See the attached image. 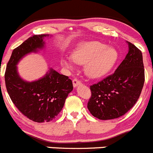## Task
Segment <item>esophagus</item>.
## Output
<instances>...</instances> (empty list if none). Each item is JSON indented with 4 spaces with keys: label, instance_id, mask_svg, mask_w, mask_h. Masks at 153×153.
Returning a JSON list of instances; mask_svg holds the SVG:
<instances>
[{
    "label": "esophagus",
    "instance_id": "1",
    "mask_svg": "<svg viewBox=\"0 0 153 153\" xmlns=\"http://www.w3.org/2000/svg\"><path fill=\"white\" fill-rule=\"evenodd\" d=\"M82 85V82L79 81V80L76 79H73V85H74V87L76 88L78 85Z\"/></svg>",
    "mask_w": 153,
    "mask_h": 153
}]
</instances>
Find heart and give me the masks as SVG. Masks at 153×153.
<instances>
[{"mask_svg": "<svg viewBox=\"0 0 153 153\" xmlns=\"http://www.w3.org/2000/svg\"><path fill=\"white\" fill-rule=\"evenodd\" d=\"M118 57L119 53L116 48L100 41L82 42L72 55L74 62L85 65V73L93 79L106 75L116 64ZM62 63L68 68H73V62L69 59H63Z\"/></svg>", "mask_w": 153, "mask_h": 153, "instance_id": "obj_1", "label": "heart"}]
</instances>
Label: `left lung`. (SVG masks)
<instances>
[{
  "label": "left lung",
  "instance_id": "left-lung-1",
  "mask_svg": "<svg viewBox=\"0 0 153 153\" xmlns=\"http://www.w3.org/2000/svg\"><path fill=\"white\" fill-rule=\"evenodd\" d=\"M128 53L113 74L91 85L88 108L101 120L119 118L130 111L138 101L144 83L141 51L131 42Z\"/></svg>",
  "mask_w": 153,
  "mask_h": 153
}]
</instances>
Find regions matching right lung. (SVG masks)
Returning a JSON list of instances; mask_svg holds the SVG:
<instances>
[{
  "label": "right lung",
  "mask_w": 153,
  "mask_h": 153,
  "mask_svg": "<svg viewBox=\"0 0 153 153\" xmlns=\"http://www.w3.org/2000/svg\"><path fill=\"white\" fill-rule=\"evenodd\" d=\"M39 34L29 37L12 51L6 65L5 82L7 92L17 108L35 122H48L62 111L65 100L73 90L68 76L52 68L39 79L28 82L19 75L17 65L30 53H37L45 47V37Z\"/></svg>",
  "instance_id": "right-lung-1"
}]
</instances>
